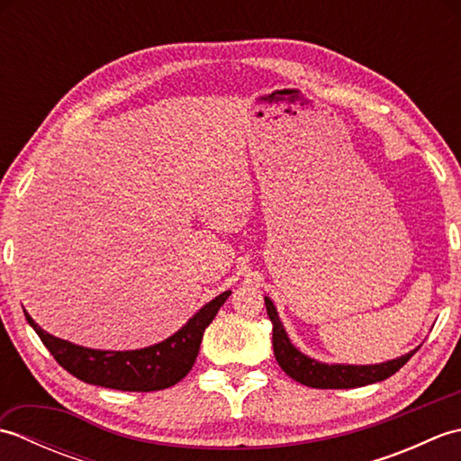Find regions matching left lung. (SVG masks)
Returning <instances> with one entry per match:
<instances>
[{
	"label": "left lung",
	"mask_w": 461,
	"mask_h": 461,
	"mask_svg": "<svg viewBox=\"0 0 461 461\" xmlns=\"http://www.w3.org/2000/svg\"><path fill=\"white\" fill-rule=\"evenodd\" d=\"M266 307L273 322V355H276V360L287 376L311 388H358L375 384V382L396 375L420 348L410 350L398 358L380 362V365H329V362H321L303 355L293 345L279 319V312L269 297H266Z\"/></svg>",
	"instance_id": "8db88e82"
}]
</instances>
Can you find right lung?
Listing matches in <instances>:
<instances>
[{
  "instance_id": "1",
  "label": "right lung",
  "mask_w": 461,
  "mask_h": 461,
  "mask_svg": "<svg viewBox=\"0 0 461 461\" xmlns=\"http://www.w3.org/2000/svg\"><path fill=\"white\" fill-rule=\"evenodd\" d=\"M230 295L231 291H223L221 295L205 303L172 337L136 350H96L73 345L49 335L29 317V312H23L53 358L73 376L86 384L124 390V393H152L178 384L192 370L205 327L218 315Z\"/></svg>"
}]
</instances>
